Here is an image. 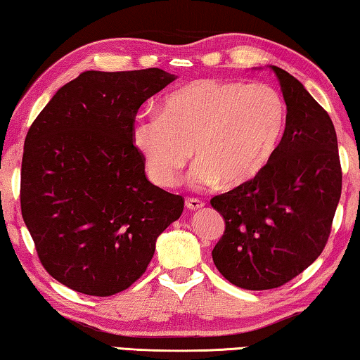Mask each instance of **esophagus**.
Listing matches in <instances>:
<instances>
[{
    "instance_id": "esophagus-1",
    "label": "esophagus",
    "mask_w": 360,
    "mask_h": 360,
    "mask_svg": "<svg viewBox=\"0 0 360 360\" xmlns=\"http://www.w3.org/2000/svg\"><path fill=\"white\" fill-rule=\"evenodd\" d=\"M186 207L189 210H198V208L203 207V202L198 200V198H186Z\"/></svg>"
}]
</instances>
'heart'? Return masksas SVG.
<instances>
[{
    "mask_svg": "<svg viewBox=\"0 0 360 360\" xmlns=\"http://www.w3.org/2000/svg\"><path fill=\"white\" fill-rule=\"evenodd\" d=\"M284 127L286 103L270 84L197 79L166 95L160 115L139 116L132 143L155 184L174 186L194 153L192 186L208 189L221 182L233 189L266 168Z\"/></svg>",
    "mask_w": 360,
    "mask_h": 360,
    "instance_id": "obj_1",
    "label": "heart"
}]
</instances>
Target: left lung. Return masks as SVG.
I'll list each match as a JSON object with an SVG mask.
<instances>
[{
	"label": "left lung",
	"mask_w": 360,
	"mask_h": 360,
	"mask_svg": "<svg viewBox=\"0 0 360 360\" xmlns=\"http://www.w3.org/2000/svg\"><path fill=\"white\" fill-rule=\"evenodd\" d=\"M286 129L255 179L213 197L224 234L212 252L218 271L249 291L278 288L312 265L328 240L341 197L338 139L328 112L278 66ZM262 69V68H259Z\"/></svg>",
	"instance_id": "1"
}]
</instances>
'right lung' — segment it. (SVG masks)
<instances>
[{
	"label": "right lung",
	"instance_id": "1",
	"mask_svg": "<svg viewBox=\"0 0 360 360\" xmlns=\"http://www.w3.org/2000/svg\"><path fill=\"white\" fill-rule=\"evenodd\" d=\"M178 76L158 68L85 71L32 122L20 208L45 270L89 296H112L143 275L184 200L152 184L132 143L143 101Z\"/></svg>",
	"mask_w": 360,
	"mask_h": 360
}]
</instances>
